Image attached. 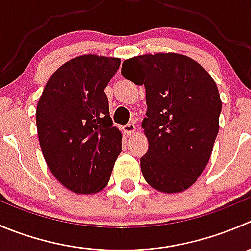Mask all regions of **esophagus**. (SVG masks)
I'll use <instances>...</instances> for the list:
<instances>
[{
	"label": "esophagus",
	"instance_id": "1",
	"mask_svg": "<svg viewBox=\"0 0 251 251\" xmlns=\"http://www.w3.org/2000/svg\"><path fill=\"white\" fill-rule=\"evenodd\" d=\"M124 132L126 133V135H132V133L136 132V125L133 123H130L127 124L126 126H124Z\"/></svg>",
	"mask_w": 251,
	"mask_h": 251
}]
</instances>
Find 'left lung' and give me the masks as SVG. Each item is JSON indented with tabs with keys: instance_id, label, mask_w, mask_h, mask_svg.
<instances>
[{
	"instance_id": "1",
	"label": "left lung",
	"mask_w": 251,
	"mask_h": 251,
	"mask_svg": "<svg viewBox=\"0 0 251 251\" xmlns=\"http://www.w3.org/2000/svg\"><path fill=\"white\" fill-rule=\"evenodd\" d=\"M121 75L146 89L143 177L160 193H182L202 174L217 137L222 101L215 81L195 60L174 52L128 58Z\"/></svg>"
}]
</instances>
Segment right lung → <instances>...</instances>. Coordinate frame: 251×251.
I'll use <instances>...</instances> for the list:
<instances>
[{
    "label": "right lung",
    "mask_w": 251,
    "mask_h": 251,
    "mask_svg": "<svg viewBox=\"0 0 251 251\" xmlns=\"http://www.w3.org/2000/svg\"><path fill=\"white\" fill-rule=\"evenodd\" d=\"M121 60L82 55L49 78L36 106L39 143L53 176L75 194L108 185L123 133L109 115L105 87Z\"/></svg>",
    "instance_id": "1"
}]
</instances>
